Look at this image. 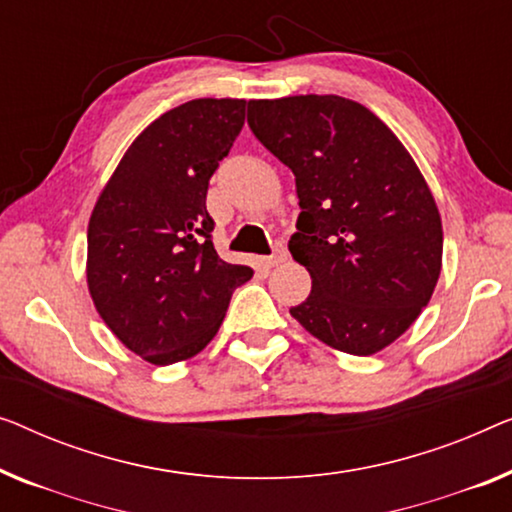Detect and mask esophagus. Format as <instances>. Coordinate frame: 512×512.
Instances as JSON below:
<instances>
[{"mask_svg": "<svg viewBox=\"0 0 512 512\" xmlns=\"http://www.w3.org/2000/svg\"><path fill=\"white\" fill-rule=\"evenodd\" d=\"M288 258V254H286V249L281 247H274V254L272 256H265V258H261V263L265 265V268H274V265H279V263H284Z\"/></svg>", "mask_w": 512, "mask_h": 512, "instance_id": "34e87169", "label": "esophagus"}]
</instances>
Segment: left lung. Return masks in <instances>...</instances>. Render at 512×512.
I'll list each match as a JSON object with an SVG mask.
<instances>
[{
    "label": "left lung",
    "mask_w": 512,
    "mask_h": 512,
    "mask_svg": "<svg viewBox=\"0 0 512 512\" xmlns=\"http://www.w3.org/2000/svg\"><path fill=\"white\" fill-rule=\"evenodd\" d=\"M247 122L295 175L302 212L288 251L311 293L291 316L337 351H383L441 274V214L416 161L372 110L337 94L254 99Z\"/></svg>",
    "instance_id": "8db88e82"
}]
</instances>
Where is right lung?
Wrapping results in <instances>:
<instances>
[{"label":"right lung","instance_id":"add662e5","mask_svg":"<svg viewBox=\"0 0 512 512\" xmlns=\"http://www.w3.org/2000/svg\"><path fill=\"white\" fill-rule=\"evenodd\" d=\"M244 99H194L124 152L87 226V288L103 323L152 365L194 358L254 277L212 244L207 184L244 124Z\"/></svg>","mask_w":512,"mask_h":512}]
</instances>
